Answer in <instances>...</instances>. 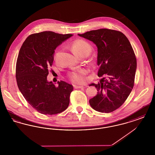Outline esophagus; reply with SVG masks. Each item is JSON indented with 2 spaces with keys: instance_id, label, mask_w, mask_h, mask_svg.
<instances>
[{
  "instance_id": "34e87169",
  "label": "esophagus",
  "mask_w": 155,
  "mask_h": 155,
  "mask_svg": "<svg viewBox=\"0 0 155 155\" xmlns=\"http://www.w3.org/2000/svg\"><path fill=\"white\" fill-rule=\"evenodd\" d=\"M74 88L78 89V88H84L83 86H79V85H73Z\"/></svg>"
}]
</instances>
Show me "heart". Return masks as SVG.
<instances>
[{
  "label": "heart",
  "mask_w": 155,
  "mask_h": 155,
  "mask_svg": "<svg viewBox=\"0 0 155 155\" xmlns=\"http://www.w3.org/2000/svg\"><path fill=\"white\" fill-rule=\"evenodd\" d=\"M71 49L74 54L78 56H87L91 52L92 48L88 43L83 39H77L71 44ZM88 70L85 68H80L70 72L68 77L70 81L75 84L83 83L85 80V75Z\"/></svg>",
  "instance_id": "b5f03b06"
}]
</instances>
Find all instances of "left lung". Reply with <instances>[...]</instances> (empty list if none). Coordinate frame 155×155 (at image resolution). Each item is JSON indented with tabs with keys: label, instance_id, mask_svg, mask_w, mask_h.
<instances>
[{
	"label": "left lung",
	"instance_id": "obj_1",
	"mask_svg": "<svg viewBox=\"0 0 155 155\" xmlns=\"http://www.w3.org/2000/svg\"><path fill=\"white\" fill-rule=\"evenodd\" d=\"M79 36L92 41L97 48V95L89 100L95 110L110 113L118 109L130 95L134 85L137 59L128 38L121 32L102 28Z\"/></svg>",
	"mask_w": 155,
	"mask_h": 155
}]
</instances>
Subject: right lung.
<instances>
[{"label":"right lung","mask_w":155,"mask_h":155,"mask_svg":"<svg viewBox=\"0 0 155 155\" xmlns=\"http://www.w3.org/2000/svg\"><path fill=\"white\" fill-rule=\"evenodd\" d=\"M73 34L52 31L32 34L20 49L15 67L19 90L30 105L44 114H56L65 110L73 91L71 85L58 81V86L47 81L54 49Z\"/></svg>","instance_id":"add662e5"}]
</instances>
